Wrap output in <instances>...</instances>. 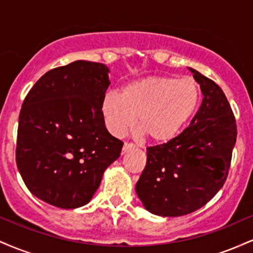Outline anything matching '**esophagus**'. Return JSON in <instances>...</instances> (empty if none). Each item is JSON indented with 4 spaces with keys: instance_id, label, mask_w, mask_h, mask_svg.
Instances as JSON below:
<instances>
[{
    "instance_id": "esophagus-1",
    "label": "esophagus",
    "mask_w": 253,
    "mask_h": 253,
    "mask_svg": "<svg viewBox=\"0 0 253 253\" xmlns=\"http://www.w3.org/2000/svg\"><path fill=\"white\" fill-rule=\"evenodd\" d=\"M135 149V145L132 144V143H125L124 146H123V155L124 153L128 152V151Z\"/></svg>"
}]
</instances>
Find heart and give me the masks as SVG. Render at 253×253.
I'll use <instances>...</instances> for the list:
<instances>
[{
  "label": "heart",
  "mask_w": 253,
  "mask_h": 253,
  "mask_svg": "<svg viewBox=\"0 0 253 253\" xmlns=\"http://www.w3.org/2000/svg\"><path fill=\"white\" fill-rule=\"evenodd\" d=\"M200 102V89L191 78L151 76L133 81L121 94L109 91L101 110L113 135L136 124L150 140L168 143L187 126Z\"/></svg>",
  "instance_id": "heart-1"
}]
</instances>
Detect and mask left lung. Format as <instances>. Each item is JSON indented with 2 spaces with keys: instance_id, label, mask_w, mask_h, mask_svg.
Listing matches in <instances>:
<instances>
[{
  "instance_id": "obj_1",
  "label": "left lung",
  "mask_w": 253,
  "mask_h": 253,
  "mask_svg": "<svg viewBox=\"0 0 253 253\" xmlns=\"http://www.w3.org/2000/svg\"><path fill=\"white\" fill-rule=\"evenodd\" d=\"M203 98L189 126L165 144L147 147L146 167L135 184L150 213L182 216L211 201L227 178L237 124L215 82L189 68Z\"/></svg>"
}]
</instances>
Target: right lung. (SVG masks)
Masks as SVG:
<instances>
[{
	"label": "right lung",
	"instance_id": "obj_1",
	"mask_svg": "<svg viewBox=\"0 0 253 253\" xmlns=\"http://www.w3.org/2000/svg\"><path fill=\"white\" fill-rule=\"evenodd\" d=\"M104 64L76 60L46 72L19 117L16 165L28 190L48 205H86L124 143L107 130L101 110L109 86Z\"/></svg>",
	"mask_w": 253,
	"mask_h": 253
}]
</instances>
